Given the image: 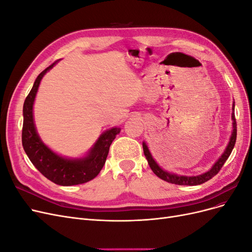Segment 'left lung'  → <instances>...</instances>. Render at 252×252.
I'll use <instances>...</instances> for the list:
<instances>
[{
	"label": "left lung",
	"mask_w": 252,
	"mask_h": 252,
	"mask_svg": "<svg viewBox=\"0 0 252 252\" xmlns=\"http://www.w3.org/2000/svg\"><path fill=\"white\" fill-rule=\"evenodd\" d=\"M232 109L234 111V103L232 105ZM232 121H233V130L230 136V141L228 143L227 147L224 151V154L220 157V158L218 161L215 163L211 167V169L208 170L207 172H205L201 175H196V177H185V175H178V174H174V173H169L165 170H163L161 167H159L157 162L152 158L150 151L147 147L146 143L143 142V150H144V155L146 157L148 164L150 166L151 170L155 172L156 175L159 179H162L166 182L171 183V184H175V185H188V186H195V185H201L203 183L209 181L210 179H212L215 177L216 174H218V172L222 168L223 165L225 164V162L227 161V158H229L231 151L234 147V144H235V140H236V122H235V117H234V113H232Z\"/></svg>",
	"instance_id": "left-lung-1"
}]
</instances>
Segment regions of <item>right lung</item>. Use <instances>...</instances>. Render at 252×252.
<instances>
[{
	"label": "right lung",
	"instance_id": "right-lung-1",
	"mask_svg": "<svg viewBox=\"0 0 252 252\" xmlns=\"http://www.w3.org/2000/svg\"><path fill=\"white\" fill-rule=\"evenodd\" d=\"M57 62L58 61L37 75L24 102L22 144L30 161L45 178L61 186H72L89 182L100 173L108 156L110 145L116 139V135L120 133L121 129L114 127L105 131L91 148L89 154L82 158L61 157L41 141L33 123V102L44 74L51 69Z\"/></svg>",
	"mask_w": 252,
	"mask_h": 252
}]
</instances>
